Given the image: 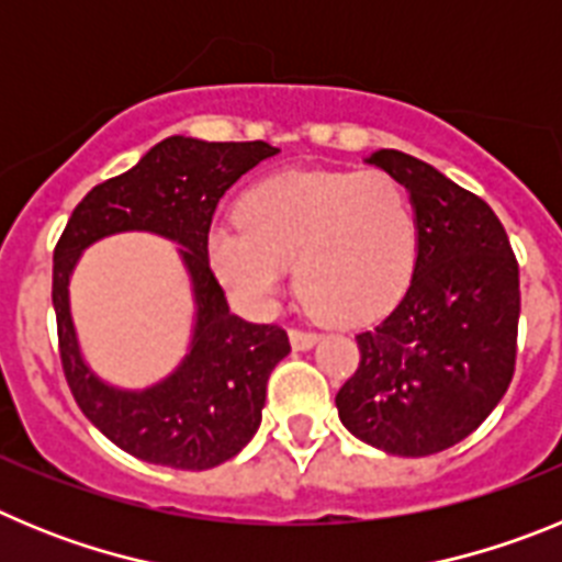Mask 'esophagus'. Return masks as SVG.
<instances>
[{"label":"esophagus","instance_id":"34e87169","mask_svg":"<svg viewBox=\"0 0 562 562\" xmlns=\"http://www.w3.org/2000/svg\"><path fill=\"white\" fill-rule=\"evenodd\" d=\"M290 342H292V349H295V351H306V349H312V346H315L317 335H315V331L290 329Z\"/></svg>","mask_w":562,"mask_h":562}]
</instances>
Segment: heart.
<instances>
[{"label": "heart", "mask_w": 562, "mask_h": 562, "mask_svg": "<svg viewBox=\"0 0 562 562\" xmlns=\"http://www.w3.org/2000/svg\"><path fill=\"white\" fill-rule=\"evenodd\" d=\"M238 216L211 227L207 261L252 310L276 304L286 267L304 304L335 326L369 324L408 290L416 222L389 173H272L241 196Z\"/></svg>", "instance_id": "1"}]
</instances>
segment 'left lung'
<instances>
[{
    "label": "left lung",
    "mask_w": 562,
    "mask_h": 562,
    "mask_svg": "<svg viewBox=\"0 0 562 562\" xmlns=\"http://www.w3.org/2000/svg\"><path fill=\"white\" fill-rule=\"evenodd\" d=\"M369 166L414 205L411 286L380 326L357 335L360 369L335 396L349 434L391 456H434L473 434L515 371L520 284L493 207L396 148Z\"/></svg>",
    "instance_id": "left-lung-1"
}]
</instances>
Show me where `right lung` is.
Listing matches in <instances>:
<instances>
[{"instance_id": "obj_1", "label": "right lung", "mask_w": 562, "mask_h": 562, "mask_svg": "<svg viewBox=\"0 0 562 562\" xmlns=\"http://www.w3.org/2000/svg\"><path fill=\"white\" fill-rule=\"evenodd\" d=\"M276 154L261 140L207 143L173 134L126 173L92 188L58 238L53 306L69 391L109 441L148 464L211 470L233 459L261 425L267 380L290 355V337L281 326L233 315L207 261V231L227 188ZM128 229L181 245L198 306L187 357L148 390H117L89 370L68 312V278L80 252Z\"/></svg>"}]
</instances>
